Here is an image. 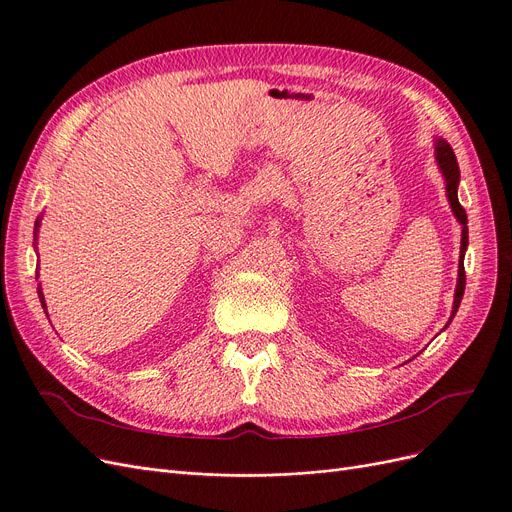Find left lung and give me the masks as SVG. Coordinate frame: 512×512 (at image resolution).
Here are the masks:
<instances>
[{
	"label": "left lung",
	"instance_id": "8db88e82",
	"mask_svg": "<svg viewBox=\"0 0 512 512\" xmlns=\"http://www.w3.org/2000/svg\"><path fill=\"white\" fill-rule=\"evenodd\" d=\"M434 160H437V166L441 170V175L445 179V194L451 206V213L453 217L458 219V223L462 225V242H460V263H458V285H456V293H453V308H451V316H449V323L456 316L458 308H460V301L464 297V287H466V274H464V255L468 249V219L464 208L460 206L458 200V185H460V166L456 160V154H453L451 145L437 137L434 139ZM449 323L445 327H449Z\"/></svg>",
	"mask_w": 512,
	"mask_h": 512
}]
</instances>
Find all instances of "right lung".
Returning <instances> with one entry per match:
<instances>
[{"instance_id": "add662e5", "label": "right lung", "mask_w": 512, "mask_h": 512, "mask_svg": "<svg viewBox=\"0 0 512 512\" xmlns=\"http://www.w3.org/2000/svg\"><path fill=\"white\" fill-rule=\"evenodd\" d=\"M40 225H42V215L40 217H37L35 219V230H33V236H35V249H37V234H40ZM37 276H40V274H37ZM37 297H40V301H42V308L46 310V301H44V293H42V285L40 287H37Z\"/></svg>"}]
</instances>
